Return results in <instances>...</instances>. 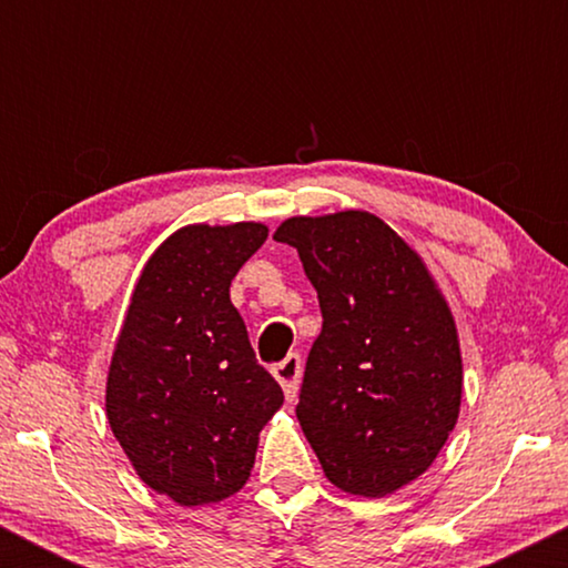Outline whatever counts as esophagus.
Segmentation results:
<instances>
[{
  "label": "esophagus",
  "mask_w": 568,
  "mask_h": 568,
  "mask_svg": "<svg viewBox=\"0 0 568 568\" xmlns=\"http://www.w3.org/2000/svg\"><path fill=\"white\" fill-rule=\"evenodd\" d=\"M272 374H275V379L280 382V387L285 389V397L293 400L298 393V382H302V357L296 355V352H291L285 361H280L275 368H272Z\"/></svg>",
  "instance_id": "obj_1"
}]
</instances>
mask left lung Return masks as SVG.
I'll use <instances>...</instances> for the list:
<instances>
[{
    "mask_svg": "<svg viewBox=\"0 0 568 568\" xmlns=\"http://www.w3.org/2000/svg\"><path fill=\"white\" fill-rule=\"evenodd\" d=\"M323 331L306 357L296 416L325 478L387 497L446 446L462 403V352L446 298L419 253L368 211L293 216Z\"/></svg>",
    "mask_w": 568,
    "mask_h": 568,
    "instance_id": "1",
    "label": "left lung"
}]
</instances>
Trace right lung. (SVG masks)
Returning a JSON list of instances; mask_svg holds the SVG:
<instances>
[{
	"label": "right lung",
	"instance_id": "add662e5",
	"mask_svg": "<svg viewBox=\"0 0 568 568\" xmlns=\"http://www.w3.org/2000/svg\"><path fill=\"white\" fill-rule=\"evenodd\" d=\"M266 226L189 224L143 266L106 379V419L139 478L181 507L237 494L283 389L253 355L230 285Z\"/></svg>",
	"mask_w": 568,
	"mask_h": 568
}]
</instances>
